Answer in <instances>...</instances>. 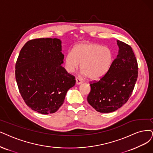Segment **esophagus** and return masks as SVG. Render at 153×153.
<instances>
[{
    "label": "esophagus",
    "instance_id": "34e87169",
    "mask_svg": "<svg viewBox=\"0 0 153 153\" xmlns=\"http://www.w3.org/2000/svg\"><path fill=\"white\" fill-rule=\"evenodd\" d=\"M82 81L80 79H79L78 77L76 78V84H82Z\"/></svg>",
    "mask_w": 153,
    "mask_h": 153
}]
</instances>
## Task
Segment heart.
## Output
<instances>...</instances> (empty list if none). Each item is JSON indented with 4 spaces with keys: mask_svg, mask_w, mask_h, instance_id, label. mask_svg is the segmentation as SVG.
<instances>
[{
    "mask_svg": "<svg viewBox=\"0 0 153 153\" xmlns=\"http://www.w3.org/2000/svg\"><path fill=\"white\" fill-rule=\"evenodd\" d=\"M114 61V53L110 48L92 43L76 45L72 52L66 53L64 59L68 72L76 71L81 64L82 74L91 81L103 77L110 71Z\"/></svg>",
    "mask_w": 153,
    "mask_h": 153,
    "instance_id": "b5f03b06",
    "label": "heart"
}]
</instances>
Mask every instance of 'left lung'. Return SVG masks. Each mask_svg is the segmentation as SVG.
<instances>
[{
  "mask_svg": "<svg viewBox=\"0 0 153 153\" xmlns=\"http://www.w3.org/2000/svg\"><path fill=\"white\" fill-rule=\"evenodd\" d=\"M118 54L110 71L98 81L90 82L88 101L100 113H110L126 104L138 76V64L131 47L117 40Z\"/></svg>",
  "mask_w": 153,
  "mask_h": 153,
  "instance_id": "left-lung-1",
  "label": "left lung"
}]
</instances>
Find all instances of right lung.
<instances>
[{
    "instance_id": "add662e5",
    "label": "right lung",
    "mask_w": 153,
    "mask_h": 153,
    "mask_svg": "<svg viewBox=\"0 0 153 153\" xmlns=\"http://www.w3.org/2000/svg\"><path fill=\"white\" fill-rule=\"evenodd\" d=\"M57 38H36L27 42L16 63L15 75L25 103L41 114H53L64 103L75 77L61 65L64 55Z\"/></svg>"
}]
</instances>
